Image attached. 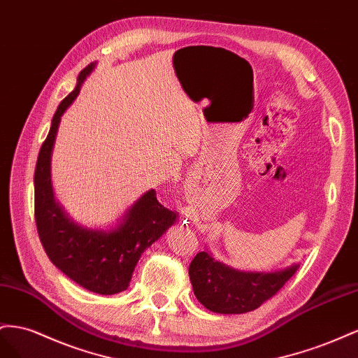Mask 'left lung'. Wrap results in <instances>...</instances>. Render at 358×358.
<instances>
[{"label": "left lung", "mask_w": 358, "mask_h": 358, "mask_svg": "<svg viewBox=\"0 0 358 358\" xmlns=\"http://www.w3.org/2000/svg\"><path fill=\"white\" fill-rule=\"evenodd\" d=\"M300 264L274 273H244L214 261L199 252L189 267L198 301L216 313H246L258 309L287 283Z\"/></svg>", "instance_id": "1"}]
</instances>
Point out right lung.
Here are the masks:
<instances>
[{
	"mask_svg": "<svg viewBox=\"0 0 358 358\" xmlns=\"http://www.w3.org/2000/svg\"><path fill=\"white\" fill-rule=\"evenodd\" d=\"M93 69L91 63L80 71L76 88L59 103L40 148L34 172V216L50 262L83 288L112 295L127 289L141 255L176 223L177 214L163 207L151 189L129 208L118 228L93 231L71 222L55 202L50 185V152L58 124Z\"/></svg>",
	"mask_w": 358,
	"mask_h": 358,
	"instance_id": "1",
	"label": "right lung"
}]
</instances>
